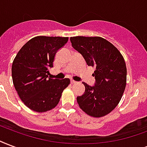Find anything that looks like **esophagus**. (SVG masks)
I'll return each instance as SVG.
<instances>
[{
  "mask_svg": "<svg viewBox=\"0 0 147 147\" xmlns=\"http://www.w3.org/2000/svg\"><path fill=\"white\" fill-rule=\"evenodd\" d=\"M71 84H76L77 83V82L75 81V80H71Z\"/></svg>",
  "mask_w": 147,
  "mask_h": 147,
  "instance_id": "34e87169",
  "label": "esophagus"
}]
</instances>
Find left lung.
<instances>
[{
    "label": "left lung",
    "instance_id": "1",
    "mask_svg": "<svg viewBox=\"0 0 147 147\" xmlns=\"http://www.w3.org/2000/svg\"><path fill=\"white\" fill-rule=\"evenodd\" d=\"M70 41L87 65L96 68L95 86L83 82L85 93L77 97V102L88 116L102 117L116 108L125 91V60L113 44L101 37H71Z\"/></svg>",
    "mask_w": 147,
    "mask_h": 147
}]
</instances>
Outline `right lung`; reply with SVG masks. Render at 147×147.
Returning <instances> with one entry per match:
<instances>
[{
  "instance_id": "1",
  "label": "right lung",
  "mask_w": 147,
  "mask_h": 147,
  "mask_svg": "<svg viewBox=\"0 0 147 147\" xmlns=\"http://www.w3.org/2000/svg\"><path fill=\"white\" fill-rule=\"evenodd\" d=\"M68 37L37 36L29 40L14 58L11 72L14 88L27 107L38 113L55 108L69 78H49L57 51L65 45Z\"/></svg>"
}]
</instances>
